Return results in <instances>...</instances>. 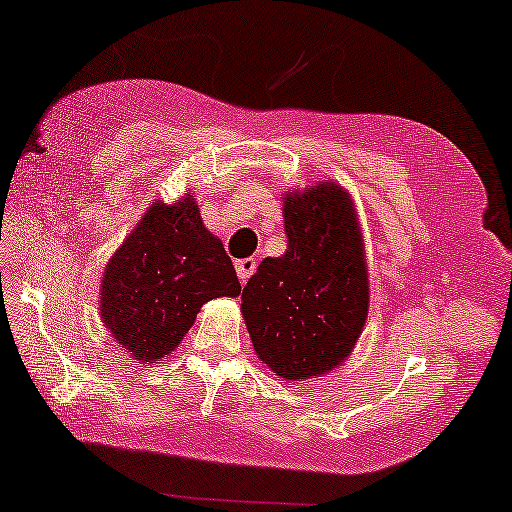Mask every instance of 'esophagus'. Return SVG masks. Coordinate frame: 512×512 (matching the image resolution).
Wrapping results in <instances>:
<instances>
[{
  "label": "esophagus",
  "mask_w": 512,
  "mask_h": 512,
  "mask_svg": "<svg viewBox=\"0 0 512 512\" xmlns=\"http://www.w3.org/2000/svg\"><path fill=\"white\" fill-rule=\"evenodd\" d=\"M235 272H238V279L245 283L256 272V258H240V261H235Z\"/></svg>",
  "instance_id": "esophagus-1"
}]
</instances>
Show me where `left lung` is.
Returning a JSON list of instances; mask_svg holds the SVG:
<instances>
[{"label": "left lung", "instance_id": "1", "mask_svg": "<svg viewBox=\"0 0 512 512\" xmlns=\"http://www.w3.org/2000/svg\"><path fill=\"white\" fill-rule=\"evenodd\" d=\"M288 247L265 258L242 290L251 343L286 380L332 371L368 313L364 242L348 192L316 185L283 201Z\"/></svg>", "mask_w": 512, "mask_h": 512}]
</instances>
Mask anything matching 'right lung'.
Returning a JSON list of instances; mask_svg holds the SVG:
<instances>
[{"mask_svg":"<svg viewBox=\"0 0 512 512\" xmlns=\"http://www.w3.org/2000/svg\"><path fill=\"white\" fill-rule=\"evenodd\" d=\"M240 288L222 242L185 196L153 203L107 263L100 316L121 348L153 364L174 352L203 304Z\"/></svg>","mask_w":512,"mask_h":512,"instance_id":"obj_1","label":"right lung"}]
</instances>
